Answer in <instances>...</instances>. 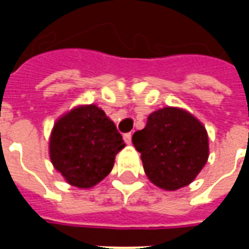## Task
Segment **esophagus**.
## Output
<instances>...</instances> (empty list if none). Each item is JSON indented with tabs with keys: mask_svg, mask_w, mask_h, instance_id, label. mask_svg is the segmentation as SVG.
<instances>
[{
	"mask_svg": "<svg viewBox=\"0 0 249 249\" xmlns=\"http://www.w3.org/2000/svg\"><path fill=\"white\" fill-rule=\"evenodd\" d=\"M124 141L126 144L132 143V134H130V133H126V134H124Z\"/></svg>",
	"mask_w": 249,
	"mask_h": 249,
	"instance_id": "obj_1",
	"label": "esophagus"
}]
</instances>
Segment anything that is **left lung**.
Masks as SVG:
<instances>
[{"mask_svg":"<svg viewBox=\"0 0 249 249\" xmlns=\"http://www.w3.org/2000/svg\"><path fill=\"white\" fill-rule=\"evenodd\" d=\"M148 179L166 191L190 185L209 156L208 133L193 113L164 107L150 113L147 124L133 134Z\"/></svg>","mask_w":249,"mask_h":249,"instance_id":"obj_1","label":"left lung"}]
</instances>
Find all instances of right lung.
Returning <instances> with one entry per match:
<instances>
[{
	"label": "right lung",
	"instance_id": "obj_1",
	"mask_svg": "<svg viewBox=\"0 0 249 249\" xmlns=\"http://www.w3.org/2000/svg\"><path fill=\"white\" fill-rule=\"evenodd\" d=\"M124 147L115 123L95 105L76 106L62 115L49 140L54 168L79 189H90L105 179Z\"/></svg>",
	"mask_w": 249,
	"mask_h": 249
}]
</instances>
